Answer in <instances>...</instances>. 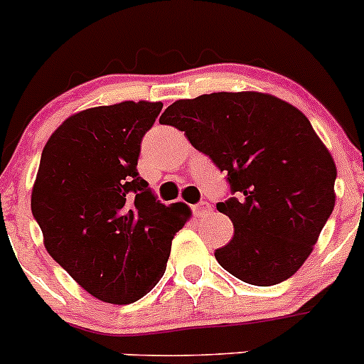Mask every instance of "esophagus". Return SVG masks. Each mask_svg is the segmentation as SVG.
<instances>
[{"instance_id": "obj_1", "label": "esophagus", "mask_w": 364, "mask_h": 364, "mask_svg": "<svg viewBox=\"0 0 364 364\" xmlns=\"http://www.w3.org/2000/svg\"><path fill=\"white\" fill-rule=\"evenodd\" d=\"M192 211L196 217H206V215L211 213V204L206 203V200H200V203L193 204Z\"/></svg>"}]
</instances>
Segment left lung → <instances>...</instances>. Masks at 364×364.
<instances>
[{"label":"left lung","mask_w":364,"mask_h":364,"mask_svg":"<svg viewBox=\"0 0 364 364\" xmlns=\"http://www.w3.org/2000/svg\"><path fill=\"white\" fill-rule=\"evenodd\" d=\"M160 122L228 174L232 197L217 210L235 236L215 250L220 267L256 287L290 279L336 200V165L308 117L270 94L215 92L176 101Z\"/></svg>","instance_id":"8db88e82"}]
</instances>
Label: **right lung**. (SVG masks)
Wrapping results in <instances>:
<instances>
[{
    "instance_id": "right-lung-1",
    "label": "right lung",
    "mask_w": 364,
    "mask_h": 364,
    "mask_svg": "<svg viewBox=\"0 0 364 364\" xmlns=\"http://www.w3.org/2000/svg\"><path fill=\"white\" fill-rule=\"evenodd\" d=\"M161 103L124 101L74 114L46 144L31 213L53 259L96 299L132 304L164 276L172 238L190 218L165 206L136 171Z\"/></svg>"
}]
</instances>
